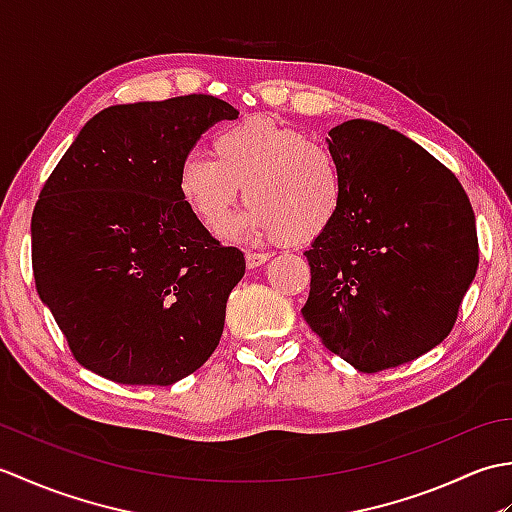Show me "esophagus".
<instances>
[{
	"mask_svg": "<svg viewBox=\"0 0 512 512\" xmlns=\"http://www.w3.org/2000/svg\"><path fill=\"white\" fill-rule=\"evenodd\" d=\"M268 259H270L268 253H246V266L248 268H259V266H264Z\"/></svg>",
	"mask_w": 512,
	"mask_h": 512,
	"instance_id": "1",
	"label": "esophagus"
}]
</instances>
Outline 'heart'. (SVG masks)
<instances>
[{"instance_id":"obj_1","label":"heart","mask_w":512,"mask_h":512,"mask_svg":"<svg viewBox=\"0 0 512 512\" xmlns=\"http://www.w3.org/2000/svg\"><path fill=\"white\" fill-rule=\"evenodd\" d=\"M213 158L180 160L176 191L206 231H220L244 187L248 211L224 235L281 239L303 246L334 224L343 204V173L334 151L295 127L250 116L217 129Z\"/></svg>"}]
</instances>
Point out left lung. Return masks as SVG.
<instances>
[{
	"mask_svg": "<svg viewBox=\"0 0 512 512\" xmlns=\"http://www.w3.org/2000/svg\"><path fill=\"white\" fill-rule=\"evenodd\" d=\"M343 173L334 224L306 250L303 319L323 345L374 374L447 339L477 273L475 215L453 173L374 121L330 129Z\"/></svg>",
	"mask_w": 512,
	"mask_h": 512,
	"instance_id": "1",
	"label": "left lung"
}]
</instances>
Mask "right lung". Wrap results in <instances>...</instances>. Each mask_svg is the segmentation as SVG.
Masks as SVG:
<instances>
[{"label": "right lung", "mask_w": 512, "mask_h": 512, "mask_svg": "<svg viewBox=\"0 0 512 512\" xmlns=\"http://www.w3.org/2000/svg\"><path fill=\"white\" fill-rule=\"evenodd\" d=\"M237 110L209 94L90 118L32 213L41 301L76 361L121 385H173L215 352L244 253L184 209L180 160Z\"/></svg>", "instance_id": "add662e5"}]
</instances>
